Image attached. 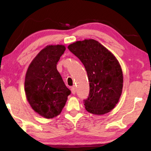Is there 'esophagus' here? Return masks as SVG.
Masks as SVG:
<instances>
[{
    "instance_id": "esophagus-1",
    "label": "esophagus",
    "mask_w": 151,
    "mask_h": 151,
    "mask_svg": "<svg viewBox=\"0 0 151 151\" xmlns=\"http://www.w3.org/2000/svg\"><path fill=\"white\" fill-rule=\"evenodd\" d=\"M70 90H71V92H72L73 94H75V93H76V88H75V86H73Z\"/></svg>"
}]
</instances>
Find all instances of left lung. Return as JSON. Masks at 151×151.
Returning <instances> with one entry per match:
<instances>
[{"label":"left lung","instance_id":"1","mask_svg":"<svg viewBox=\"0 0 151 151\" xmlns=\"http://www.w3.org/2000/svg\"><path fill=\"white\" fill-rule=\"evenodd\" d=\"M69 50L84 64L89 82L86 110L102 115L118 102L123 89V76L117 60L97 41L85 40L70 44Z\"/></svg>","mask_w":151,"mask_h":151}]
</instances>
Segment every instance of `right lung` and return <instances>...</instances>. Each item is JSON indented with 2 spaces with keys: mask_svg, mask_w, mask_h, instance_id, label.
I'll use <instances>...</instances> for the list:
<instances>
[{
  "mask_svg": "<svg viewBox=\"0 0 151 151\" xmlns=\"http://www.w3.org/2000/svg\"><path fill=\"white\" fill-rule=\"evenodd\" d=\"M65 50L63 45H49L40 51L27 70L24 90L33 110L47 119L59 115L70 91L56 65Z\"/></svg>",
  "mask_w": 151,
  "mask_h": 151,
  "instance_id": "1",
  "label": "right lung"
}]
</instances>
